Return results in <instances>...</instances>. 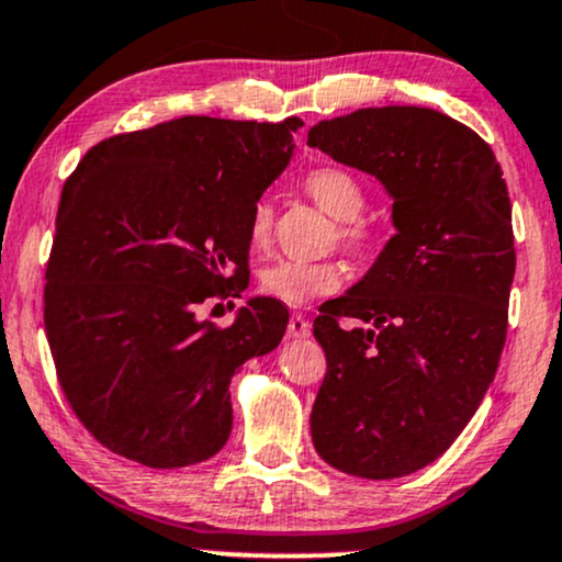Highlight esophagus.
Returning a JSON list of instances; mask_svg holds the SVG:
<instances>
[{
    "instance_id": "esophagus-1",
    "label": "esophagus",
    "mask_w": 562,
    "mask_h": 562,
    "mask_svg": "<svg viewBox=\"0 0 562 562\" xmlns=\"http://www.w3.org/2000/svg\"><path fill=\"white\" fill-rule=\"evenodd\" d=\"M288 335L295 337V340H303V337L311 335V324L303 314H293L288 322Z\"/></svg>"
}]
</instances>
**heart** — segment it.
Listing matches in <instances>:
<instances>
[{"mask_svg":"<svg viewBox=\"0 0 562 562\" xmlns=\"http://www.w3.org/2000/svg\"><path fill=\"white\" fill-rule=\"evenodd\" d=\"M303 191L316 206L329 216L340 220L337 235L353 254H367L374 243V229L361 220L367 209V191L353 175L340 167H316L303 178ZM274 240V204L272 199L256 201L248 214V243L254 251H269ZM342 263L340 261H299L282 259L261 269L259 285L263 295L285 303V306H306L314 299L340 290Z\"/></svg>","mask_w":562,"mask_h":562,"instance_id":"obj_1","label":"heart"}]
</instances>
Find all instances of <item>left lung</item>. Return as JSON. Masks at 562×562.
I'll list each match as a JSON object with an SVG mask.
<instances>
[{"instance_id": "1", "label": "left lung", "mask_w": 562, "mask_h": 562, "mask_svg": "<svg viewBox=\"0 0 562 562\" xmlns=\"http://www.w3.org/2000/svg\"><path fill=\"white\" fill-rule=\"evenodd\" d=\"M308 146L374 175L395 225L314 319L327 374L311 439L342 474L408 476L456 442L495 380L516 274L508 186L471 127L427 106L322 120ZM342 315L372 327L342 330Z\"/></svg>"}]
</instances>
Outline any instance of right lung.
<instances>
[{"instance_id": "add662e5", "label": "right lung", "mask_w": 562, "mask_h": 562, "mask_svg": "<svg viewBox=\"0 0 562 562\" xmlns=\"http://www.w3.org/2000/svg\"><path fill=\"white\" fill-rule=\"evenodd\" d=\"M299 127L188 114L101 140L67 178L44 327L65 397L106 450L182 469L227 442L229 380L280 346L288 308L256 295L229 327L199 308L248 288V214Z\"/></svg>"}]
</instances>
